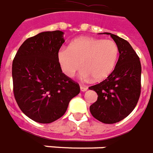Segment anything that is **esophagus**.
Here are the masks:
<instances>
[{
  "mask_svg": "<svg viewBox=\"0 0 153 153\" xmlns=\"http://www.w3.org/2000/svg\"><path fill=\"white\" fill-rule=\"evenodd\" d=\"M80 89H81V91H83V92H84V91H86V90H88L87 86H84V85H81V86H80Z\"/></svg>",
  "mask_w": 153,
  "mask_h": 153,
  "instance_id": "esophagus-1",
  "label": "esophagus"
}]
</instances>
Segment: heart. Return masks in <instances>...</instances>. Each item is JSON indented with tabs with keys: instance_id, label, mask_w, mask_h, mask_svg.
Returning <instances> with one entry per match:
<instances>
[{
	"instance_id": "b5f03b06",
	"label": "heart",
	"mask_w": 153,
	"mask_h": 153,
	"mask_svg": "<svg viewBox=\"0 0 153 153\" xmlns=\"http://www.w3.org/2000/svg\"><path fill=\"white\" fill-rule=\"evenodd\" d=\"M118 53L117 45L112 40L81 37L71 42L68 50L59 51L58 61L67 76H73L81 67L82 79L91 77L99 81L108 77L114 70Z\"/></svg>"
}]
</instances>
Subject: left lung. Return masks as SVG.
<instances>
[{
  "label": "left lung",
  "instance_id": "left-lung-1",
  "mask_svg": "<svg viewBox=\"0 0 153 153\" xmlns=\"http://www.w3.org/2000/svg\"><path fill=\"white\" fill-rule=\"evenodd\" d=\"M117 43L119 59L114 70L105 80L89 87L98 94L90 107L91 114L105 124L117 123L130 115L141 93V63L130 43L117 35L106 32Z\"/></svg>",
  "mask_w": 153,
  "mask_h": 153
}]
</instances>
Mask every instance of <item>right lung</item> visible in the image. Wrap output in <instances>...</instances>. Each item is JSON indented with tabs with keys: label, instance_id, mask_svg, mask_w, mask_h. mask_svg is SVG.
I'll return each mask as SVG.
<instances>
[{
	"label": "right lung",
	"instance_id": "right-lung-1",
	"mask_svg": "<svg viewBox=\"0 0 153 153\" xmlns=\"http://www.w3.org/2000/svg\"><path fill=\"white\" fill-rule=\"evenodd\" d=\"M61 31L41 32L21 45L12 64L13 91L21 111L36 122L59 119L79 84L63 73L58 53L64 42Z\"/></svg>",
	"mask_w": 153,
	"mask_h": 153
}]
</instances>
